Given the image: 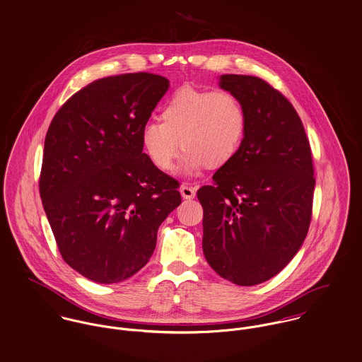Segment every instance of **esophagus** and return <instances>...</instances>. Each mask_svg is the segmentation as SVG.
Here are the masks:
<instances>
[{"instance_id":"obj_1","label":"esophagus","mask_w":362,"mask_h":362,"mask_svg":"<svg viewBox=\"0 0 362 362\" xmlns=\"http://www.w3.org/2000/svg\"><path fill=\"white\" fill-rule=\"evenodd\" d=\"M180 194L185 200H193L196 197V190H194V187H190L187 185H182L180 186Z\"/></svg>"}]
</instances>
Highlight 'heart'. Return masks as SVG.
Here are the masks:
<instances>
[{
	"label": "heart",
	"instance_id": "1",
	"mask_svg": "<svg viewBox=\"0 0 362 362\" xmlns=\"http://www.w3.org/2000/svg\"><path fill=\"white\" fill-rule=\"evenodd\" d=\"M245 129V110L236 94L183 86L162 105L161 122L141 127L140 140L148 160L162 172L173 168L182 147V169L196 175L204 166L218 169L232 161Z\"/></svg>",
	"mask_w": 362,
	"mask_h": 362
}]
</instances>
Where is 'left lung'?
<instances>
[{
  "mask_svg": "<svg viewBox=\"0 0 362 362\" xmlns=\"http://www.w3.org/2000/svg\"><path fill=\"white\" fill-rule=\"evenodd\" d=\"M219 86L240 100L247 129L238 156L197 192L202 251L219 276L254 286L278 275L308 233L311 147L294 107L268 81L222 75Z\"/></svg>",
  "mask_w": 362,
  "mask_h": 362,
  "instance_id": "8db88e82",
  "label": "left lung"
}]
</instances>
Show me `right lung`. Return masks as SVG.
I'll return each instance as SVG.
<instances>
[{
	"label": "right lung",
	"instance_id": "obj_1",
	"mask_svg": "<svg viewBox=\"0 0 362 362\" xmlns=\"http://www.w3.org/2000/svg\"><path fill=\"white\" fill-rule=\"evenodd\" d=\"M168 87L147 72L94 81L48 127L42 206L64 261L90 281L111 284L139 272L182 202L177 180L154 166L140 140Z\"/></svg>",
	"mask_w": 362,
	"mask_h": 362
}]
</instances>
